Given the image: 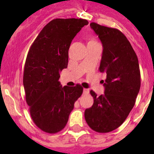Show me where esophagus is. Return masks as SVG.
<instances>
[{"label":"esophagus","instance_id":"esophagus-1","mask_svg":"<svg viewBox=\"0 0 154 154\" xmlns=\"http://www.w3.org/2000/svg\"><path fill=\"white\" fill-rule=\"evenodd\" d=\"M89 93V90L87 89V88H83V94H87Z\"/></svg>","mask_w":154,"mask_h":154}]
</instances>
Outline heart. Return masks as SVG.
<instances>
[{
  "mask_svg": "<svg viewBox=\"0 0 154 154\" xmlns=\"http://www.w3.org/2000/svg\"><path fill=\"white\" fill-rule=\"evenodd\" d=\"M89 42H95V41H94V40H93V39H91V40H90Z\"/></svg>",
  "mask_w": 154,
  "mask_h": 154,
  "instance_id": "b5f03b06",
  "label": "heart"
}]
</instances>
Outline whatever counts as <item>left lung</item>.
I'll list each match as a JSON object with an SVG mask.
<instances>
[{
    "instance_id": "obj_1",
    "label": "left lung",
    "mask_w": 154,
    "mask_h": 154,
    "mask_svg": "<svg viewBox=\"0 0 154 154\" xmlns=\"http://www.w3.org/2000/svg\"><path fill=\"white\" fill-rule=\"evenodd\" d=\"M90 27L103 45L99 71L105 73L104 94L94 99L92 106L85 110L86 123L97 133H109L120 127L136 103L141 86L137 56L127 37L119 29L91 22Z\"/></svg>"
}]
</instances>
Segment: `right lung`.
Returning <instances> with one entry per match:
<instances>
[{
  "label": "right lung",
  "instance_id": "add662e5",
  "mask_svg": "<svg viewBox=\"0 0 154 154\" xmlns=\"http://www.w3.org/2000/svg\"><path fill=\"white\" fill-rule=\"evenodd\" d=\"M88 24L82 18H56L46 24L29 50L24 66L26 102L34 124L42 131L57 133L67 124L83 87H62L60 72L68 66L73 38Z\"/></svg>",
  "mask_w": 154,
  "mask_h": 154
}]
</instances>
